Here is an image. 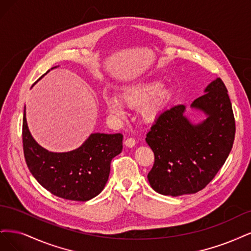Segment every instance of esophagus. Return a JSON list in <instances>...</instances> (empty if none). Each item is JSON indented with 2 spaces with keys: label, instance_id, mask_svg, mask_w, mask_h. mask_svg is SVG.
Returning <instances> with one entry per match:
<instances>
[{
  "label": "esophagus",
  "instance_id": "34e87169",
  "mask_svg": "<svg viewBox=\"0 0 251 251\" xmlns=\"http://www.w3.org/2000/svg\"><path fill=\"white\" fill-rule=\"evenodd\" d=\"M124 144H125V146H126V147H128V148H132V147H134V146H135V140H134V139H132V137H129V139H126V140H125Z\"/></svg>",
  "mask_w": 251,
  "mask_h": 251
}]
</instances>
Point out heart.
<instances>
[{"label":"heart","instance_id":"obj_1","mask_svg":"<svg viewBox=\"0 0 251 251\" xmlns=\"http://www.w3.org/2000/svg\"><path fill=\"white\" fill-rule=\"evenodd\" d=\"M158 81H146L127 86L122 91L120 99L117 96L105 97V104L110 114L116 118H124L125 105L133 109H142V117L146 121L154 119L171 101L172 94L169 88H161Z\"/></svg>","mask_w":251,"mask_h":251}]
</instances>
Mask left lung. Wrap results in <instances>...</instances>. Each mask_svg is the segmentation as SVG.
Here are the masks:
<instances>
[{
  "instance_id": "1",
  "label": "left lung",
  "mask_w": 251,
  "mask_h": 251,
  "mask_svg": "<svg viewBox=\"0 0 251 251\" xmlns=\"http://www.w3.org/2000/svg\"><path fill=\"white\" fill-rule=\"evenodd\" d=\"M191 108L205 115L194 124L184 116V105L159 114L147 133L154 153L148 180L166 196L197 193L213 180L232 148L236 124L227 90L220 78L209 83Z\"/></svg>"
}]
</instances>
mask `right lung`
Instances as JSON below:
<instances>
[{"mask_svg":"<svg viewBox=\"0 0 251 251\" xmlns=\"http://www.w3.org/2000/svg\"><path fill=\"white\" fill-rule=\"evenodd\" d=\"M23 146L31 174L46 190L67 200L87 201L103 191L108 180L111 159L122 152L123 135L92 133L75 150L51 152L31 135L25 106Z\"/></svg>","mask_w":251,"mask_h":251,"instance_id":"right-lung-1","label":"right lung"}]
</instances>
